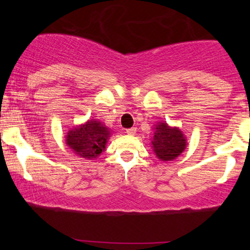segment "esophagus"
I'll list each match as a JSON object with an SVG mask.
<instances>
[{"label": "esophagus", "mask_w": 250, "mask_h": 250, "mask_svg": "<svg viewBox=\"0 0 250 250\" xmlns=\"http://www.w3.org/2000/svg\"><path fill=\"white\" fill-rule=\"evenodd\" d=\"M127 134L128 135H135V134H136V128H129V129H127Z\"/></svg>", "instance_id": "esophagus-1"}]
</instances>
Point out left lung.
<instances>
[{
	"mask_svg": "<svg viewBox=\"0 0 250 250\" xmlns=\"http://www.w3.org/2000/svg\"><path fill=\"white\" fill-rule=\"evenodd\" d=\"M187 148V139L179 127L161 121L154 125L151 149L160 161H173Z\"/></svg>",
	"mask_w": 250,
	"mask_h": 250,
	"instance_id": "left-lung-1",
	"label": "left lung"
}]
</instances>
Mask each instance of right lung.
Returning <instances> with one entry per match:
<instances>
[{
  "label": "right lung",
  "mask_w": 250,
  "mask_h": 250,
  "mask_svg": "<svg viewBox=\"0 0 250 250\" xmlns=\"http://www.w3.org/2000/svg\"><path fill=\"white\" fill-rule=\"evenodd\" d=\"M111 134L113 131L100 120H88L84 123L69 128L65 133V145L77 156L94 160L105 150Z\"/></svg>",
  "instance_id": "add662e5"
}]
</instances>
